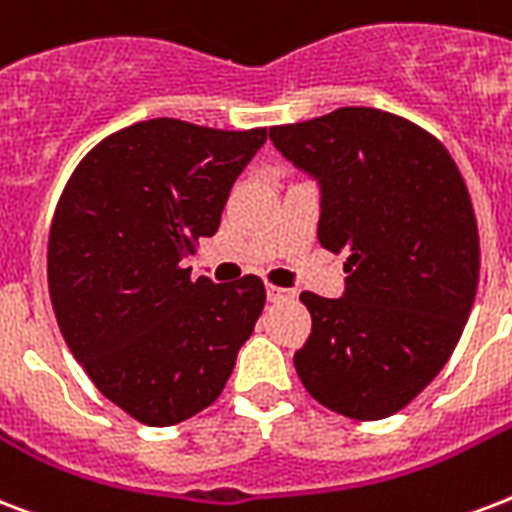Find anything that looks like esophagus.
I'll return each mask as SVG.
<instances>
[{
    "mask_svg": "<svg viewBox=\"0 0 512 512\" xmlns=\"http://www.w3.org/2000/svg\"><path fill=\"white\" fill-rule=\"evenodd\" d=\"M265 295H268V300H271V303H282V300L295 298V290H287V287H273V284H268V287H265Z\"/></svg>",
    "mask_w": 512,
    "mask_h": 512,
    "instance_id": "34e87169",
    "label": "esophagus"
}]
</instances>
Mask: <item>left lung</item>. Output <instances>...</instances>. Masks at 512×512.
<instances>
[{
    "mask_svg": "<svg viewBox=\"0 0 512 512\" xmlns=\"http://www.w3.org/2000/svg\"><path fill=\"white\" fill-rule=\"evenodd\" d=\"M268 136L317 182L319 244L349 252L341 298L300 295L314 325L295 370L330 411L386 419L443 370L473 308L481 252L462 174L435 136L381 109Z\"/></svg>",
    "mask_w": 512,
    "mask_h": 512,
    "instance_id": "8db88e82",
    "label": "left lung"
}]
</instances>
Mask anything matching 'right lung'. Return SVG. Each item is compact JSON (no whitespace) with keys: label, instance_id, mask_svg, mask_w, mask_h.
Masks as SVG:
<instances>
[{"label":"right lung","instance_id":"obj_1","mask_svg":"<svg viewBox=\"0 0 512 512\" xmlns=\"http://www.w3.org/2000/svg\"><path fill=\"white\" fill-rule=\"evenodd\" d=\"M263 144L265 128L144 120L96 144L61 193L48 241L58 327L101 395L142 424L212 405L263 314L257 276L190 282L182 268Z\"/></svg>","mask_w":512,"mask_h":512}]
</instances>
